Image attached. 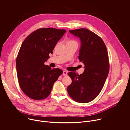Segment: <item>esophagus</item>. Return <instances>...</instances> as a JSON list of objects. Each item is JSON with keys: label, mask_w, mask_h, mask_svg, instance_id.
I'll return each mask as SVG.
<instances>
[{"label": "esophagus", "mask_w": 130, "mask_h": 130, "mask_svg": "<svg viewBox=\"0 0 130 130\" xmlns=\"http://www.w3.org/2000/svg\"><path fill=\"white\" fill-rule=\"evenodd\" d=\"M63 75L64 76H67V72L66 70H64L63 72Z\"/></svg>", "instance_id": "esophagus-1"}]
</instances>
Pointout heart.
<instances>
[{
    "label": "heart",
    "mask_w": 130,
    "mask_h": 130,
    "mask_svg": "<svg viewBox=\"0 0 130 130\" xmlns=\"http://www.w3.org/2000/svg\"><path fill=\"white\" fill-rule=\"evenodd\" d=\"M68 43H77L76 42L74 41H69Z\"/></svg>",
    "instance_id": "obj_1"
}]
</instances>
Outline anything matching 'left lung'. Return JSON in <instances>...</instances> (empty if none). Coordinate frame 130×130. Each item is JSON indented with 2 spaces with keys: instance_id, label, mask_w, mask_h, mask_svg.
<instances>
[{
  "instance_id": "obj_1",
  "label": "left lung",
  "mask_w": 130,
  "mask_h": 130,
  "mask_svg": "<svg viewBox=\"0 0 130 130\" xmlns=\"http://www.w3.org/2000/svg\"><path fill=\"white\" fill-rule=\"evenodd\" d=\"M81 41L78 59L84 65L82 74L68 72L72 83L67 87L69 95L80 103L89 102L101 91L107 77L109 65L106 46L97 34L85 28L69 30Z\"/></svg>"
}]
</instances>
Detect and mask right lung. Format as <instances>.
I'll list each match as a JSON object with an SVG mask.
<instances>
[{
  "label": "right lung",
  "instance_id": "add662e5",
  "mask_svg": "<svg viewBox=\"0 0 130 130\" xmlns=\"http://www.w3.org/2000/svg\"><path fill=\"white\" fill-rule=\"evenodd\" d=\"M66 32L64 29L41 28L29 35L23 42L16 58V70L21 88L29 98H47L62 73L61 69H51L44 63Z\"/></svg>",
  "mask_w": 130,
  "mask_h": 130
}]
</instances>
